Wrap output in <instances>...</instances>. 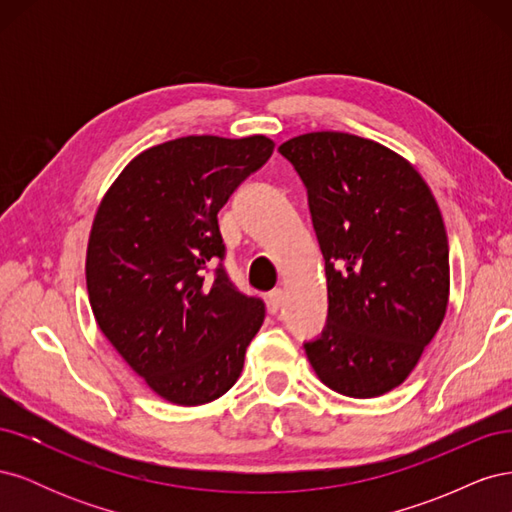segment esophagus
I'll return each mask as SVG.
<instances>
[{
    "label": "esophagus",
    "mask_w": 512,
    "mask_h": 512,
    "mask_svg": "<svg viewBox=\"0 0 512 512\" xmlns=\"http://www.w3.org/2000/svg\"><path fill=\"white\" fill-rule=\"evenodd\" d=\"M284 303V290L282 288H275L269 292V312L277 314L280 312V307Z\"/></svg>",
    "instance_id": "obj_1"
}]
</instances>
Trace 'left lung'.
I'll return each instance as SVG.
<instances>
[{"label": "left lung", "instance_id": "obj_1", "mask_svg": "<svg viewBox=\"0 0 512 512\" xmlns=\"http://www.w3.org/2000/svg\"><path fill=\"white\" fill-rule=\"evenodd\" d=\"M301 175L324 256L327 329L305 344L331 391L371 399L397 389L438 333L451 294L448 239L421 173L348 132L282 143Z\"/></svg>", "mask_w": 512, "mask_h": 512}]
</instances>
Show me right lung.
<instances>
[{"mask_svg":"<svg viewBox=\"0 0 512 512\" xmlns=\"http://www.w3.org/2000/svg\"><path fill=\"white\" fill-rule=\"evenodd\" d=\"M273 149L262 134L181 136L138 153L100 200L85 260L91 312L168 404L230 391L265 320L262 301L211 265L224 258L220 209Z\"/></svg>","mask_w":512,"mask_h":512,"instance_id":"add662e5","label":"right lung"}]
</instances>
